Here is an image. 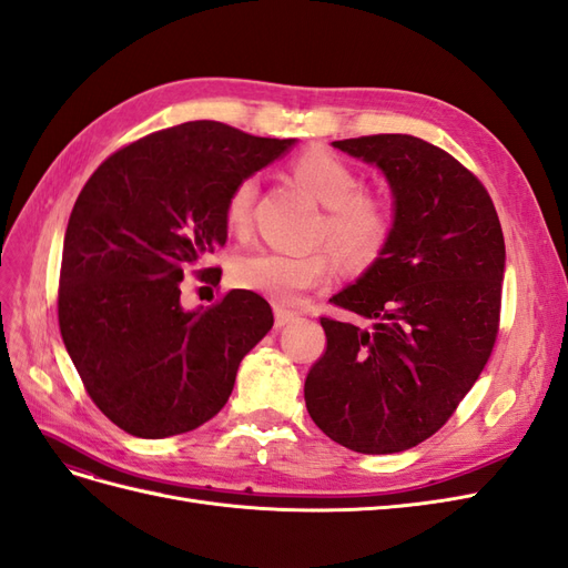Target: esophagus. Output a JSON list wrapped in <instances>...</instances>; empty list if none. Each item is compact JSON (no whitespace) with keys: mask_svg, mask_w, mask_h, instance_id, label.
Masks as SVG:
<instances>
[{"mask_svg":"<svg viewBox=\"0 0 568 568\" xmlns=\"http://www.w3.org/2000/svg\"><path fill=\"white\" fill-rule=\"evenodd\" d=\"M294 320H298V315L294 313V311H284V307H274V326H286V324H291Z\"/></svg>","mask_w":568,"mask_h":568,"instance_id":"1","label":"esophagus"}]
</instances>
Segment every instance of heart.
Masks as SVG:
<instances>
[{
	"label": "heart",
	"mask_w": 568,
	"mask_h": 568,
	"mask_svg": "<svg viewBox=\"0 0 568 568\" xmlns=\"http://www.w3.org/2000/svg\"><path fill=\"white\" fill-rule=\"evenodd\" d=\"M294 178L322 205V230L334 251L348 263H367L379 255L393 232L390 205L376 194L359 192L357 170L326 149H307L291 163ZM257 196L255 178L234 184L225 203V222L232 234H246ZM332 277V263L324 251L288 253L257 251L239 257L232 282L263 294L274 303H296L303 291Z\"/></svg>",
	"instance_id": "heart-1"
}]
</instances>
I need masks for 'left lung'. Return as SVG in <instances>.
<instances>
[{
	"label": "left lung",
	"instance_id": "8db88e82",
	"mask_svg": "<svg viewBox=\"0 0 568 568\" xmlns=\"http://www.w3.org/2000/svg\"><path fill=\"white\" fill-rule=\"evenodd\" d=\"M336 149L382 168L393 192L388 244L334 305L369 329L320 317L326 351L305 376L313 422L365 455L415 448L453 417L500 329L505 236L486 186L412 134Z\"/></svg>",
	"mask_w": 568,
	"mask_h": 568
}]
</instances>
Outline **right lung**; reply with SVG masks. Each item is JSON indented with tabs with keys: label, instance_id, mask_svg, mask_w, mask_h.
Instances as JSON below:
<instances>
[{
	"label": "right lung",
	"instance_id": "obj_1",
	"mask_svg": "<svg viewBox=\"0 0 568 568\" xmlns=\"http://www.w3.org/2000/svg\"><path fill=\"white\" fill-rule=\"evenodd\" d=\"M294 142L192 120L118 149L82 186L63 239L59 329L92 403L130 436L213 419L272 329L253 291L189 313L180 282H220L209 257L227 242L230 192Z\"/></svg>",
	"mask_w": 568,
	"mask_h": 568
}]
</instances>
